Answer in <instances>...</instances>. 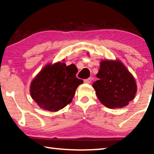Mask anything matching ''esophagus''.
<instances>
[{
  "label": "esophagus",
  "mask_w": 154,
  "mask_h": 154,
  "mask_svg": "<svg viewBox=\"0 0 154 154\" xmlns=\"http://www.w3.org/2000/svg\"><path fill=\"white\" fill-rule=\"evenodd\" d=\"M91 82H92V79L91 78H88V79H85L83 80V82H84L85 83H90Z\"/></svg>",
  "instance_id": "esophagus-1"
}]
</instances>
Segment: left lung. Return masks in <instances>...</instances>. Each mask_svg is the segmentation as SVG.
<instances>
[{"label": "left lung", "mask_w": 154, "mask_h": 154, "mask_svg": "<svg viewBox=\"0 0 154 154\" xmlns=\"http://www.w3.org/2000/svg\"><path fill=\"white\" fill-rule=\"evenodd\" d=\"M94 82L96 96L106 107L122 108L128 105L137 93L134 78L119 61L103 60Z\"/></svg>", "instance_id": "obj_1"}]
</instances>
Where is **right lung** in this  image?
Returning a JSON list of instances; mask_svg holds the SVG:
<instances>
[{"instance_id":"add662e5","label":"right lung","mask_w":154,"mask_h":154,"mask_svg":"<svg viewBox=\"0 0 154 154\" xmlns=\"http://www.w3.org/2000/svg\"><path fill=\"white\" fill-rule=\"evenodd\" d=\"M74 65L58 62L47 65L34 79L30 94L41 108L57 111L72 101L75 90L83 80L76 77Z\"/></svg>"}]
</instances>
